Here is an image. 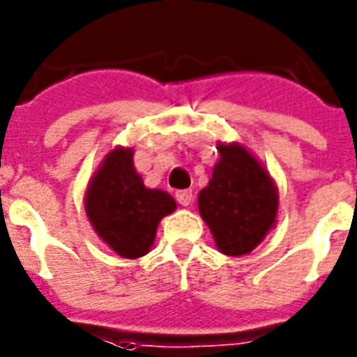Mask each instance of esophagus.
Here are the masks:
<instances>
[{"mask_svg": "<svg viewBox=\"0 0 357 357\" xmlns=\"http://www.w3.org/2000/svg\"><path fill=\"white\" fill-rule=\"evenodd\" d=\"M176 200L181 206H190V202H192V190H178L176 192Z\"/></svg>", "mask_w": 357, "mask_h": 357, "instance_id": "34e87169", "label": "esophagus"}]
</instances>
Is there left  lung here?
<instances>
[{"mask_svg":"<svg viewBox=\"0 0 357 357\" xmlns=\"http://www.w3.org/2000/svg\"><path fill=\"white\" fill-rule=\"evenodd\" d=\"M221 155L206 189L200 215L222 255L251 252L275 227L279 192L268 170L241 144H217Z\"/></svg>","mask_w":357,"mask_h":357,"instance_id":"obj_1","label":"left lung"}]
</instances>
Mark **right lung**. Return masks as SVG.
Returning <instances> with one entry per match:
<instances>
[{
    "label": "right lung",
    "mask_w": 357,
    "mask_h": 357,
    "mask_svg": "<svg viewBox=\"0 0 357 357\" xmlns=\"http://www.w3.org/2000/svg\"><path fill=\"white\" fill-rule=\"evenodd\" d=\"M84 204L97 236L123 258L149 252L160 219L176 209L168 192L144 185L130 148H116L106 155L89 181Z\"/></svg>",
    "instance_id": "obj_1"
}]
</instances>
